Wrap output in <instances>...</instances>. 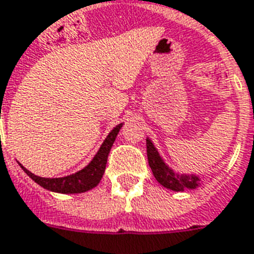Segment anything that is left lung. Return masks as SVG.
I'll use <instances>...</instances> for the list:
<instances>
[{"instance_id": "8db88e82", "label": "left lung", "mask_w": 254, "mask_h": 254, "mask_svg": "<svg viewBox=\"0 0 254 254\" xmlns=\"http://www.w3.org/2000/svg\"><path fill=\"white\" fill-rule=\"evenodd\" d=\"M147 156H148V164L151 171L154 174L155 179L158 180L160 186L175 192H183L184 190H196L202 186V179L200 175L196 174H180L172 170L159 154L158 148L155 147L152 140L147 137Z\"/></svg>"}]
</instances>
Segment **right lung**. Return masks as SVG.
Returning <instances> with one entry per match:
<instances>
[{
  "label": "right lung",
  "instance_id": "obj_1",
  "mask_svg": "<svg viewBox=\"0 0 254 254\" xmlns=\"http://www.w3.org/2000/svg\"><path fill=\"white\" fill-rule=\"evenodd\" d=\"M122 127H123V123L118 125L117 127H114L110 131V133L107 135L105 141L102 143L100 148L98 149V152L92 158L91 162L88 163L84 168L75 172V174L67 175V176H64V178H41V176H37L29 170H26L21 163H18V164L29 178L33 179L38 186H41L45 190L57 192V193H82V192H87V190L95 188L102 180V176L105 174L110 151H111V147H113L114 141L117 139L118 133H119Z\"/></svg>",
  "mask_w": 254,
  "mask_h": 254
}]
</instances>
